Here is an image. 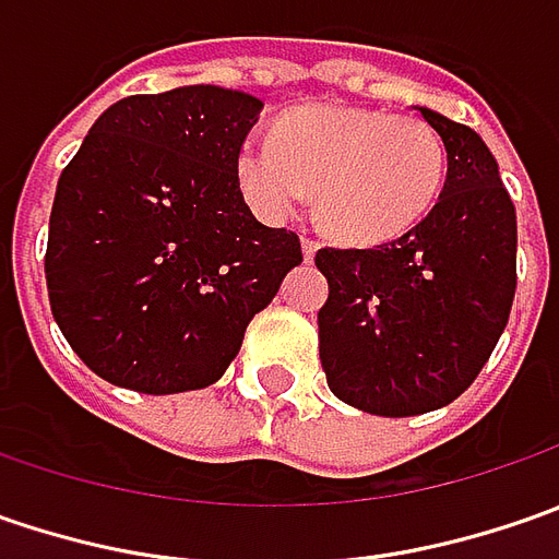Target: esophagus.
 Wrapping results in <instances>:
<instances>
[{
  "label": "esophagus",
  "mask_w": 559,
  "mask_h": 559,
  "mask_svg": "<svg viewBox=\"0 0 559 559\" xmlns=\"http://www.w3.org/2000/svg\"><path fill=\"white\" fill-rule=\"evenodd\" d=\"M301 251H305V261H313V254H317V239H313V236H301Z\"/></svg>",
  "instance_id": "esophagus-1"
}]
</instances>
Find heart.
I'll list each match as a JSON object with an SVG mask.
<instances>
[{
    "mask_svg": "<svg viewBox=\"0 0 559 559\" xmlns=\"http://www.w3.org/2000/svg\"><path fill=\"white\" fill-rule=\"evenodd\" d=\"M236 183L267 224L292 221L317 189L320 221L333 236L379 246L432 211L444 183V145L417 118L313 105L280 120L276 136L239 145Z\"/></svg>",
    "mask_w": 559,
    "mask_h": 559,
    "instance_id": "obj_1",
    "label": "heart"
}]
</instances>
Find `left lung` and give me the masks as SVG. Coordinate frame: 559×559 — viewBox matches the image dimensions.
Listing matches in <instances>:
<instances>
[{"label":"left lung","mask_w":559,"mask_h":559,"mask_svg":"<svg viewBox=\"0 0 559 559\" xmlns=\"http://www.w3.org/2000/svg\"><path fill=\"white\" fill-rule=\"evenodd\" d=\"M448 152L436 207L395 242L320 248L317 313L333 395L376 417H417L463 395L504 333L516 292V207L476 130L419 108Z\"/></svg>","instance_id":"obj_1"}]
</instances>
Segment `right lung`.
Returning a JSON list of instances; mask_svg holds the SVG:
<instances>
[{
    "label": "right lung",
    "instance_id": "1",
    "mask_svg": "<svg viewBox=\"0 0 559 559\" xmlns=\"http://www.w3.org/2000/svg\"><path fill=\"white\" fill-rule=\"evenodd\" d=\"M264 102L224 86L127 96L61 170L46 286L61 335L102 379L142 395L217 382L301 242L239 192L236 152Z\"/></svg>",
    "mask_w": 559,
    "mask_h": 559
}]
</instances>
